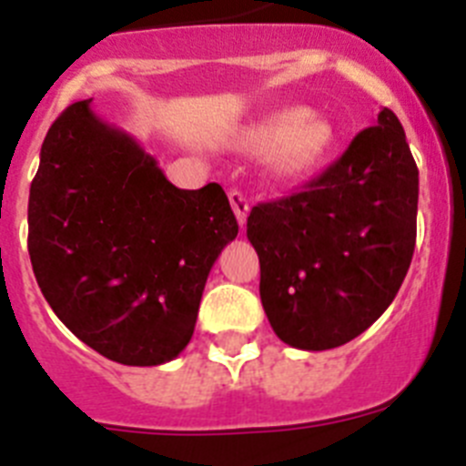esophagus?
<instances>
[{
	"mask_svg": "<svg viewBox=\"0 0 466 466\" xmlns=\"http://www.w3.org/2000/svg\"><path fill=\"white\" fill-rule=\"evenodd\" d=\"M228 200H230V208H233V212H236L238 224L245 228L247 214H249V200H247V196L242 191H230Z\"/></svg>",
	"mask_w": 466,
	"mask_h": 466,
	"instance_id": "obj_1",
	"label": "esophagus"
}]
</instances>
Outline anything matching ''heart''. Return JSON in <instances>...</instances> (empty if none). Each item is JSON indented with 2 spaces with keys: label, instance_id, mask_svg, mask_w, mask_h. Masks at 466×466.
Masks as SVG:
<instances>
[{
  "label": "heart",
  "instance_id": "heart-1",
  "mask_svg": "<svg viewBox=\"0 0 466 466\" xmlns=\"http://www.w3.org/2000/svg\"><path fill=\"white\" fill-rule=\"evenodd\" d=\"M247 154H268V167L279 179H299L324 163L336 147V126L312 109H278L263 114L238 135Z\"/></svg>",
  "mask_w": 466,
  "mask_h": 466
}]
</instances>
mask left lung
Listing matches in <instances>:
<instances>
[{
  "label": "left lung",
  "mask_w": 466,
  "mask_h": 466,
  "mask_svg": "<svg viewBox=\"0 0 466 466\" xmlns=\"http://www.w3.org/2000/svg\"><path fill=\"white\" fill-rule=\"evenodd\" d=\"M418 166L392 109L299 193L258 203L247 238L261 263V303L299 350L350 343L387 310L409 273Z\"/></svg>",
  "instance_id": "8db88e82"
}]
</instances>
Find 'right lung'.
<instances>
[{"mask_svg":"<svg viewBox=\"0 0 466 466\" xmlns=\"http://www.w3.org/2000/svg\"><path fill=\"white\" fill-rule=\"evenodd\" d=\"M27 230L32 270L60 322L106 360L158 366L191 340L238 221L219 184L177 188L81 100L41 144Z\"/></svg>","mask_w":466,"mask_h":466,"instance_id":"obj_1","label":"right lung"}]
</instances>
